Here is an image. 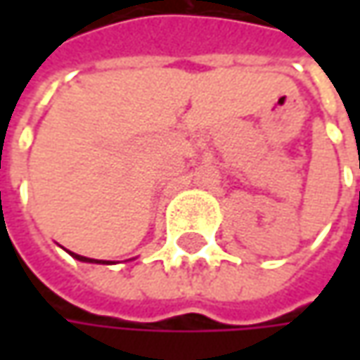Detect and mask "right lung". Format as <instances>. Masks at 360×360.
I'll use <instances>...</instances> for the list:
<instances>
[{"instance_id": "right-lung-1", "label": "right lung", "mask_w": 360, "mask_h": 360, "mask_svg": "<svg viewBox=\"0 0 360 360\" xmlns=\"http://www.w3.org/2000/svg\"><path fill=\"white\" fill-rule=\"evenodd\" d=\"M70 255L74 256L76 260H79V262H94V264H112V260H96V258H86V256H79V255H76V252H70Z\"/></svg>"}]
</instances>
